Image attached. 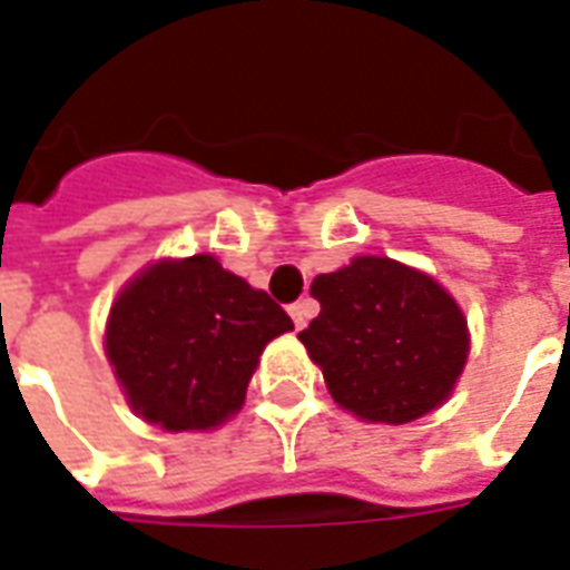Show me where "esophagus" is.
<instances>
[{
  "mask_svg": "<svg viewBox=\"0 0 570 570\" xmlns=\"http://www.w3.org/2000/svg\"><path fill=\"white\" fill-rule=\"evenodd\" d=\"M311 314H314V302H311V298H298V302L289 305V317L296 323V330H302V326L308 323Z\"/></svg>",
  "mask_w": 570,
  "mask_h": 570,
  "instance_id": "34e87169",
  "label": "esophagus"
}]
</instances>
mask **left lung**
Wrapping results in <instances>:
<instances>
[{"instance_id":"8db88e82","label":"left lung","mask_w":570,"mask_h":570,"mask_svg":"<svg viewBox=\"0 0 570 570\" xmlns=\"http://www.w3.org/2000/svg\"><path fill=\"white\" fill-rule=\"evenodd\" d=\"M321 314L298 338L338 406L406 424L452 394L466 363V321L433 277L384 256H357L311 284Z\"/></svg>"}]
</instances>
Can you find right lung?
<instances>
[{"label": "right lung", "mask_w": 570, "mask_h": 570, "mask_svg": "<svg viewBox=\"0 0 570 570\" xmlns=\"http://www.w3.org/2000/svg\"><path fill=\"white\" fill-rule=\"evenodd\" d=\"M293 330L268 293L213 256L158 262L121 289L106 354L130 406L164 430H207L235 415L262 347Z\"/></svg>", "instance_id": "obj_1"}]
</instances>
